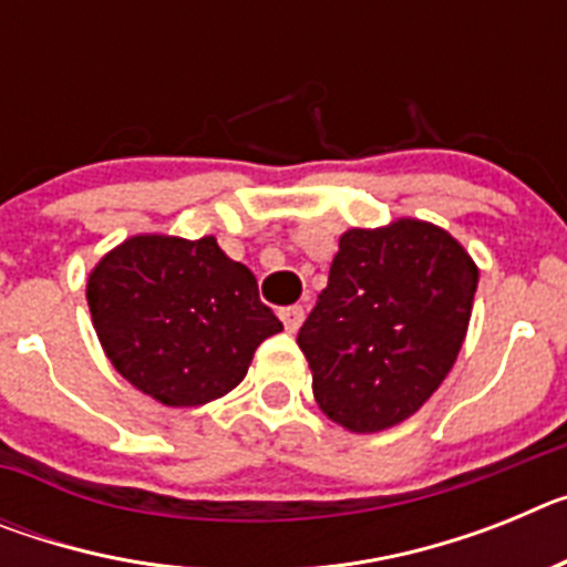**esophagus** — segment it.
I'll return each mask as SVG.
<instances>
[{"label":"esophagus","mask_w":567,"mask_h":567,"mask_svg":"<svg viewBox=\"0 0 567 567\" xmlns=\"http://www.w3.org/2000/svg\"><path fill=\"white\" fill-rule=\"evenodd\" d=\"M280 320H284V327H287V332H298L300 323H303V318H307V312H303V307H284L280 309Z\"/></svg>","instance_id":"obj_1"}]
</instances>
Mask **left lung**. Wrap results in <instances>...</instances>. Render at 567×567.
I'll return each instance as SVG.
<instances>
[{
    "label": "left lung",
    "instance_id": "obj_1",
    "mask_svg": "<svg viewBox=\"0 0 567 567\" xmlns=\"http://www.w3.org/2000/svg\"><path fill=\"white\" fill-rule=\"evenodd\" d=\"M474 292L477 267L445 229H349L298 332L323 414L360 434L412 417L457 360Z\"/></svg>",
    "mask_w": 567,
    "mask_h": 567
}]
</instances>
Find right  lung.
Listing matches in <instances>:
<instances>
[{
    "mask_svg": "<svg viewBox=\"0 0 567 567\" xmlns=\"http://www.w3.org/2000/svg\"><path fill=\"white\" fill-rule=\"evenodd\" d=\"M87 303L115 372L164 405L233 392L255 349L284 329L213 235L124 240L90 275Z\"/></svg>",
    "mask_w": 567,
    "mask_h": 567,
    "instance_id": "1",
    "label": "right lung"
}]
</instances>
